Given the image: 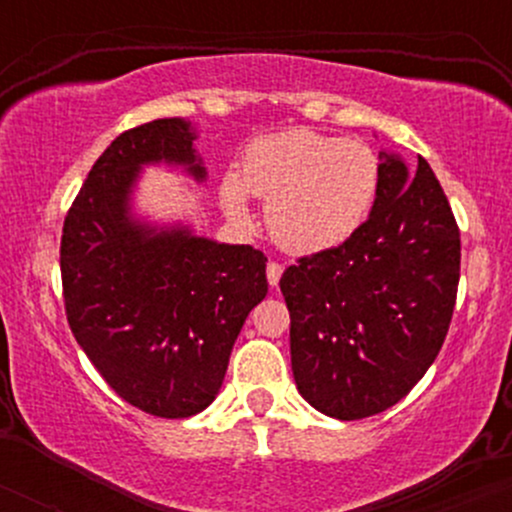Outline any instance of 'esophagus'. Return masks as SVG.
<instances>
[{"label":"esophagus","instance_id":"1","mask_svg":"<svg viewBox=\"0 0 512 512\" xmlns=\"http://www.w3.org/2000/svg\"><path fill=\"white\" fill-rule=\"evenodd\" d=\"M281 274H284V267H281L279 262H269L267 264V281H269V286L279 284Z\"/></svg>","mask_w":512,"mask_h":512}]
</instances>
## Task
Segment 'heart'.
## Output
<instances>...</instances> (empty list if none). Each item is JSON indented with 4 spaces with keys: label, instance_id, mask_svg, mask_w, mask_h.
I'll return each instance as SVG.
<instances>
[{
    "label": "heart",
    "instance_id": "obj_1",
    "mask_svg": "<svg viewBox=\"0 0 512 512\" xmlns=\"http://www.w3.org/2000/svg\"><path fill=\"white\" fill-rule=\"evenodd\" d=\"M378 190L380 158L366 142L289 129L248 146L238 178L221 182V204L233 221L250 226L248 195L264 199L276 245L313 255L354 236Z\"/></svg>",
    "mask_w": 512,
    "mask_h": 512
}]
</instances>
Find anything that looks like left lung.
Listing matches in <instances>:
<instances>
[{
  "mask_svg": "<svg viewBox=\"0 0 512 512\" xmlns=\"http://www.w3.org/2000/svg\"><path fill=\"white\" fill-rule=\"evenodd\" d=\"M380 190L361 228L291 264V368L305 402L342 421L397 404L448 334L460 281V228L426 158L380 154Z\"/></svg>",
  "mask_w": 512,
  "mask_h": 512,
  "instance_id": "8db88e82",
  "label": "left lung"
}]
</instances>
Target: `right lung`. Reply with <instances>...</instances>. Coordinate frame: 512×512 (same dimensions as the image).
Masks as SVG:
<instances>
[{
	"instance_id": "add662e5",
	"label": "right lung",
	"mask_w": 512,
	"mask_h": 512,
	"mask_svg": "<svg viewBox=\"0 0 512 512\" xmlns=\"http://www.w3.org/2000/svg\"><path fill=\"white\" fill-rule=\"evenodd\" d=\"M190 120L127 129L93 163L62 228V289L74 339L132 407L187 419L219 395L245 317L267 296V257L250 245L132 216L139 170L207 168Z\"/></svg>"
}]
</instances>
